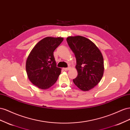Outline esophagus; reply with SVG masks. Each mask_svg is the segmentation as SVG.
I'll return each mask as SVG.
<instances>
[{"label":"esophagus","instance_id":"esophagus-1","mask_svg":"<svg viewBox=\"0 0 130 130\" xmlns=\"http://www.w3.org/2000/svg\"><path fill=\"white\" fill-rule=\"evenodd\" d=\"M70 69V68H64V69H63V70H65V71H68V70H69V69Z\"/></svg>","mask_w":130,"mask_h":130}]
</instances>
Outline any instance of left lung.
I'll list each match as a JSON object with an SVG mask.
<instances>
[{
  "label": "left lung",
  "instance_id": "obj_1",
  "mask_svg": "<svg viewBox=\"0 0 130 130\" xmlns=\"http://www.w3.org/2000/svg\"><path fill=\"white\" fill-rule=\"evenodd\" d=\"M66 41L76 58L78 75L73 79V83L82 90H89L100 82L103 76L102 53L93 42L83 36H70Z\"/></svg>",
  "mask_w": 130,
  "mask_h": 130
}]
</instances>
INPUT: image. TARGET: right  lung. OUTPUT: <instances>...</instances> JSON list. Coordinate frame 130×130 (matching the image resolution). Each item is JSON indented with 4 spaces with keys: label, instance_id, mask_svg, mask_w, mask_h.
<instances>
[{
    "label": "right lung",
    "instance_id": "1",
    "mask_svg": "<svg viewBox=\"0 0 130 130\" xmlns=\"http://www.w3.org/2000/svg\"><path fill=\"white\" fill-rule=\"evenodd\" d=\"M64 40L47 37L33 48L26 61V71L29 80L42 89H48L56 82L61 72L57 66L54 50Z\"/></svg>",
    "mask_w": 130,
    "mask_h": 130
}]
</instances>
